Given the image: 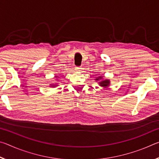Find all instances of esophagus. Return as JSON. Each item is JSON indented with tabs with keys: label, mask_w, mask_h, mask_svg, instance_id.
Masks as SVG:
<instances>
[{
	"label": "esophagus",
	"mask_w": 159,
	"mask_h": 159,
	"mask_svg": "<svg viewBox=\"0 0 159 159\" xmlns=\"http://www.w3.org/2000/svg\"><path fill=\"white\" fill-rule=\"evenodd\" d=\"M82 68L80 66H77V67H76V71H80V69H81Z\"/></svg>",
	"instance_id": "34e87169"
}]
</instances>
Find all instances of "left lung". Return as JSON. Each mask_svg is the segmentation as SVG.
<instances>
[{
	"label": "left lung",
	"mask_w": 159,
	"mask_h": 159,
	"mask_svg": "<svg viewBox=\"0 0 159 159\" xmlns=\"http://www.w3.org/2000/svg\"><path fill=\"white\" fill-rule=\"evenodd\" d=\"M102 76H99V77H98L96 79H95V80H102ZM110 84V81L108 79H105V80H102V81L99 82V85L100 86H102V87L104 88H107V87H109V85Z\"/></svg>",
	"instance_id": "left-lung-1"
}]
</instances>
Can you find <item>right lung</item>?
<instances>
[{"instance_id": "right-lung-1", "label": "right lung", "mask_w": 159, "mask_h": 159, "mask_svg": "<svg viewBox=\"0 0 159 159\" xmlns=\"http://www.w3.org/2000/svg\"><path fill=\"white\" fill-rule=\"evenodd\" d=\"M55 85H52V87H55Z\"/></svg>"}]
</instances>
